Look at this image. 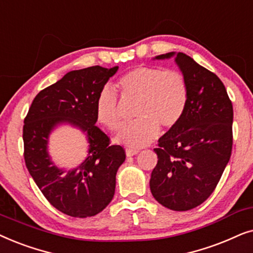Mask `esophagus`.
Masks as SVG:
<instances>
[{"label": "esophagus", "instance_id": "1", "mask_svg": "<svg viewBox=\"0 0 253 253\" xmlns=\"http://www.w3.org/2000/svg\"><path fill=\"white\" fill-rule=\"evenodd\" d=\"M137 153H139V150H136V149H130V148H127L126 149V155L128 157H132V156H134V155H136Z\"/></svg>", "mask_w": 253, "mask_h": 253}]
</instances>
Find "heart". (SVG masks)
Returning <instances> with one entry per match:
<instances>
[{"instance_id": "1", "label": "heart", "mask_w": 253, "mask_h": 253, "mask_svg": "<svg viewBox=\"0 0 253 253\" xmlns=\"http://www.w3.org/2000/svg\"><path fill=\"white\" fill-rule=\"evenodd\" d=\"M125 98L139 99L135 116L118 135V141L128 147L139 148L156 139L162 128H171L181 119L187 105L188 89L184 76L177 70L158 67H139L130 70L118 82ZM99 123L111 130L124 124L123 113L116 92L109 86L100 90L96 100Z\"/></svg>"}]
</instances>
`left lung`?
<instances>
[{"label": "left lung", "mask_w": 253, "mask_h": 253, "mask_svg": "<svg viewBox=\"0 0 253 253\" xmlns=\"http://www.w3.org/2000/svg\"><path fill=\"white\" fill-rule=\"evenodd\" d=\"M173 56L187 84V105L178 124L158 140L149 184L158 203L184 211L208 199L230 160L234 111L222 81L191 56L170 52L155 59Z\"/></svg>", "instance_id": "1"}]
</instances>
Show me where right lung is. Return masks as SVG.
Here are the masks:
<instances>
[{"label":"right lung","instance_id":"1","mask_svg":"<svg viewBox=\"0 0 253 253\" xmlns=\"http://www.w3.org/2000/svg\"><path fill=\"white\" fill-rule=\"evenodd\" d=\"M118 68L93 66L67 73L36 96L24 119L26 168L49 204L69 216H93L113 199L126 155L96 126V100ZM66 123L82 130L89 144L86 160L69 170L56 167L48 154L50 133Z\"/></svg>","mask_w":253,"mask_h":253}]
</instances>
